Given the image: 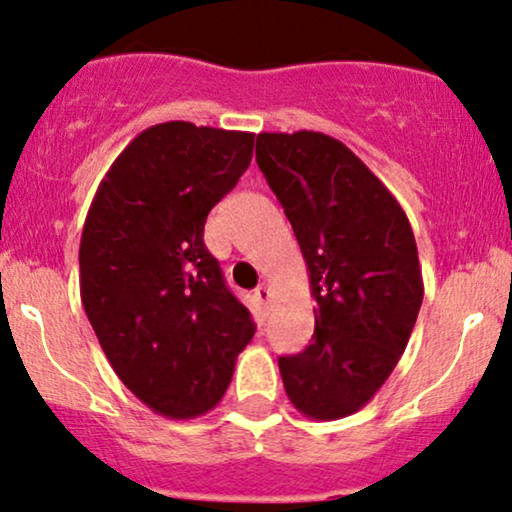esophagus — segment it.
<instances>
[{"instance_id":"obj_1","label":"esophagus","mask_w":512,"mask_h":512,"mask_svg":"<svg viewBox=\"0 0 512 512\" xmlns=\"http://www.w3.org/2000/svg\"><path fill=\"white\" fill-rule=\"evenodd\" d=\"M252 295H255L257 303H260L264 310H267V305H269V288L267 286H257L255 293H252Z\"/></svg>"}]
</instances>
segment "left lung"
I'll return each mask as SVG.
<instances>
[{
  "label": "left lung",
  "instance_id": "obj_1",
  "mask_svg": "<svg viewBox=\"0 0 512 512\" xmlns=\"http://www.w3.org/2000/svg\"><path fill=\"white\" fill-rule=\"evenodd\" d=\"M257 166L303 250L315 334L279 357L283 389L312 420L353 415L408 346L424 298L403 207L341 140L317 131L260 133Z\"/></svg>",
  "mask_w": 512,
  "mask_h": 512
}]
</instances>
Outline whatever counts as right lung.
I'll list each match as a JSON object with an SVG mask.
<instances>
[{"label": "right lung", "instance_id": "obj_1", "mask_svg": "<svg viewBox=\"0 0 512 512\" xmlns=\"http://www.w3.org/2000/svg\"><path fill=\"white\" fill-rule=\"evenodd\" d=\"M255 135L166 121L109 166L80 236V298L116 377L171 420L212 410L255 336L207 250L205 221L236 188Z\"/></svg>", "mask_w": 512, "mask_h": 512}]
</instances>
